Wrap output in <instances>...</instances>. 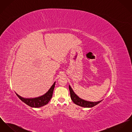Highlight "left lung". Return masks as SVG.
<instances>
[{"instance_id": "obj_1", "label": "left lung", "mask_w": 132, "mask_h": 132, "mask_svg": "<svg viewBox=\"0 0 132 132\" xmlns=\"http://www.w3.org/2000/svg\"><path fill=\"white\" fill-rule=\"evenodd\" d=\"M69 88L70 97H71L72 101L75 104H76L79 106L84 107V108H92V107H93L94 106L97 105V104H98L99 103H100L102 101H98L97 102H91L85 101L84 100H82L80 98H79L74 93V92L73 91L70 85H69Z\"/></svg>"}]
</instances>
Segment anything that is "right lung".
<instances>
[{
  "mask_svg": "<svg viewBox=\"0 0 132 132\" xmlns=\"http://www.w3.org/2000/svg\"><path fill=\"white\" fill-rule=\"evenodd\" d=\"M55 82L51 86L50 89L45 94L36 98H26L21 97L17 93H16V94L22 102H23L24 103H25L26 104H27L30 107L40 108L41 106H43L47 104L50 101L53 95V93L55 87Z\"/></svg>",
  "mask_w": 132,
  "mask_h": 132,
  "instance_id": "1",
  "label": "right lung"
}]
</instances>
